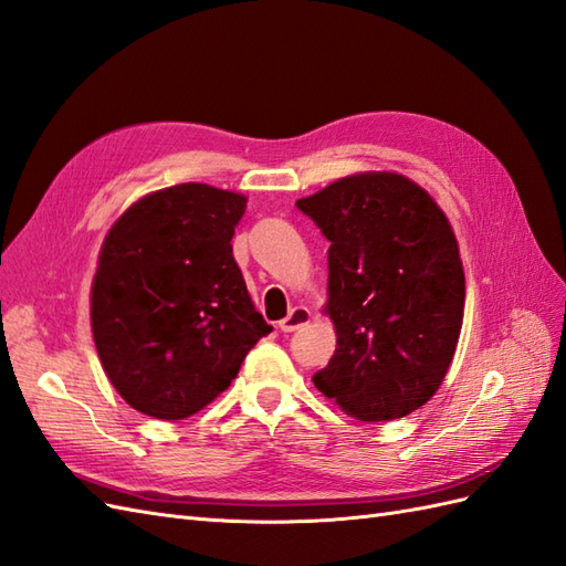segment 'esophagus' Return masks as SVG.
<instances>
[{
  "mask_svg": "<svg viewBox=\"0 0 566 566\" xmlns=\"http://www.w3.org/2000/svg\"><path fill=\"white\" fill-rule=\"evenodd\" d=\"M308 321H311V311L303 308V306H296V308L289 311L286 317H282V321H280V329H282V332H294V329L306 325Z\"/></svg>",
  "mask_w": 566,
  "mask_h": 566,
  "instance_id": "obj_1",
  "label": "esophagus"
}]
</instances>
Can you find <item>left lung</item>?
Segmentation results:
<instances>
[{
	"mask_svg": "<svg viewBox=\"0 0 566 566\" xmlns=\"http://www.w3.org/2000/svg\"><path fill=\"white\" fill-rule=\"evenodd\" d=\"M329 241L337 349L315 387L358 421H395L438 392L452 364L467 280L452 224L395 171H364L296 200Z\"/></svg>",
	"mask_w": 566,
	"mask_h": 566,
	"instance_id": "1",
	"label": "left lung"
}]
</instances>
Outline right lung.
<instances>
[{
	"label": "right lung",
	"instance_id": "1",
	"mask_svg": "<svg viewBox=\"0 0 566 566\" xmlns=\"http://www.w3.org/2000/svg\"><path fill=\"white\" fill-rule=\"evenodd\" d=\"M245 196L179 184L136 200L105 237L91 292L93 339L136 411L181 421L222 395L272 327L231 253Z\"/></svg>",
	"mask_w": 566,
	"mask_h": 566
}]
</instances>
